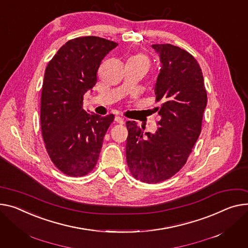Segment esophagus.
Segmentation results:
<instances>
[{
    "instance_id": "obj_1",
    "label": "esophagus",
    "mask_w": 248,
    "mask_h": 248,
    "mask_svg": "<svg viewBox=\"0 0 248 248\" xmlns=\"http://www.w3.org/2000/svg\"><path fill=\"white\" fill-rule=\"evenodd\" d=\"M114 121L117 122L118 124H124V119H123V118H121V117H115Z\"/></svg>"
}]
</instances>
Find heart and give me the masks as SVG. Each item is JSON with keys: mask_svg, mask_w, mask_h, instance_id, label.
Returning <instances> with one entry per match:
<instances>
[{"mask_svg": "<svg viewBox=\"0 0 248 248\" xmlns=\"http://www.w3.org/2000/svg\"><path fill=\"white\" fill-rule=\"evenodd\" d=\"M128 62L140 64V65H142V67H144L146 70L150 68V65H151L150 58H148V56L143 54V53H138V54H136L134 56H131L129 58Z\"/></svg>", "mask_w": 248, "mask_h": 248, "instance_id": "1", "label": "heart"}]
</instances>
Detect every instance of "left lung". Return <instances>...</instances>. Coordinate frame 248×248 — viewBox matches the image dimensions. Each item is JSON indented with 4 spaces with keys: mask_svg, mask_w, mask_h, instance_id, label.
I'll list each match as a JSON object with an SVG mask.
<instances>
[{
    "mask_svg": "<svg viewBox=\"0 0 248 248\" xmlns=\"http://www.w3.org/2000/svg\"><path fill=\"white\" fill-rule=\"evenodd\" d=\"M161 69L155 93L161 117L155 134L143 133L136 122H126V162L135 178L157 184L183 168L202 131L207 94L202 69L185 49L170 44L152 46Z\"/></svg>",
    "mask_w": 248,
    "mask_h": 248,
    "instance_id": "left-lung-1",
    "label": "left lung"
}]
</instances>
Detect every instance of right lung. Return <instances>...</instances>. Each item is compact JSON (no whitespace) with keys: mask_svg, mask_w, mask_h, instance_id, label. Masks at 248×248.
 I'll list each match as a JSON object with an SVG mask.
<instances>
[{"mask_svg":"<svg viewBox=\"0 0 248 248\" xmlns=\"http://www.w3.org/2000/svg\"><path fill=\"white\" fill-rule=\"evenodd\" d=\"M118 46L89 36L68 41L48 62L41 95L42 135L49 158L64 174L78 177L95 167L114 115L82 108L84 94L96 84L103 59Z\"/></svg>","mask_w":248,"mask_h":248,"instance_id":"right-lung-1","label":"right lung"}]
</instances>
